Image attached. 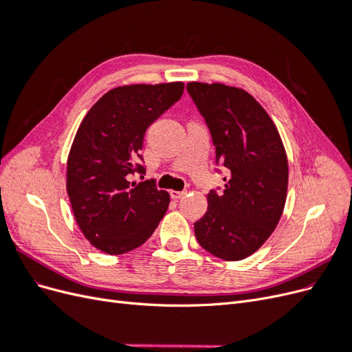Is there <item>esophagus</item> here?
<instances>
[{
    "label": "esophagus",
    "mask_w": 352,
    "mask_h": 352,
    "mask_svg": "<svg viewBox=\"0 0 352 352\" xmlns=\"http://www.w3.org/2000/svg\"><path fill=\"white\" fill-rule=\"evenodd\" d=\"M186 195V190H170V197L173 199H180Z\"/></svg>",
    "instance_id": "obj_1"
}]
</instances>
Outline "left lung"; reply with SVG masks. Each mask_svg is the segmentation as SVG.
I'll list each match as a JSON object with an SVG mask.
<instances>
[{
    "mask_svg": "<svg viewBox=\"0 0 352 352\" xmlns=\"http://www.w3.org/2000/svg\"><path fill=\"white\" fill-rule=\"evenodd\" d=\"M186 89L204 117L216 163L229 172L221 192L195 221L198 243L226 261L243 260L269 239L283 212L287 158L270 116L243 89L189 82Z\"/></svg>",
    "mask_w": 352,
    "mask_h": 352,
    "instance_id": "1",
    "label": "left lung"
}]
</instances>
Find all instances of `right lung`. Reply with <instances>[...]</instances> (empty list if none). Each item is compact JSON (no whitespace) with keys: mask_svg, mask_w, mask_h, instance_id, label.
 <instances>
[{"mask_svg":"<svg viewBox=\"0 0 352 352\" xmlns=\"http://www.w3.org/2000/svg\"><path fill=\"white\" fill-rule=\"evenodd\" d=\"M182 82L126 85L104 94L85 116L67 158V194L74 219L95 248L119 255L153 235L170 195L144 173L148 126L180 100Z\"/></svg>","mask_w":352,"mask_h":352,"instance_id":"1","label":"right lung"}]
</instances>
